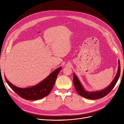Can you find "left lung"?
Returning <instances> with one entry per match:
<instances>
[{"label": "left lung", "instance_id": "8db88e82", "mask_svg": "<svg viewBox=\"0 0 124 124\" xmlns=\"http://www.w3.org/2000/svg\"><path fill=\"white\" fill-rule=\"evenodd\" d=\"M120 71H121V66L120 61L119 60V65H118V69L117 73L114 79H113V81L111 82L110 85L108 86L105 89L96 92H86L82 86L81 85L80 81H79L78 78L76 77L75 74H74V78H73V82L75 87L76 89V91L78 93L79 95L81 96L86 98L87 99L90 100H96L102 98L105 96H107L108 94L110 91L113 89V88L115 86L120 75Z\"/></svg>", "mask_w": 124, "mask_h": 124}]
</instances>
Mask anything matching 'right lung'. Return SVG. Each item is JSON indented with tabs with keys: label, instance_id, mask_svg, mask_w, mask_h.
Wrapping results in <instances>:
<instances>
[{
	"label": "right lung",
	"instance_id": "obj_1",
	"mask_svg": "<svg viewBox=\"0 0 124 124\" xmlns=\"http://www.w3.org/2000/svg\"><path fill=\"white\" fill-rule=\"evenodd\" d=\"M61 69L62 68L60 67L54 70L38 84L26 88L17 87L11 83L6 77L5 78L11 89L21 98L26 100H37L45 97L49 94Z\"/></svg>",
	"mask_w": 124,
	"mask_h": 124
}]
</instances>
